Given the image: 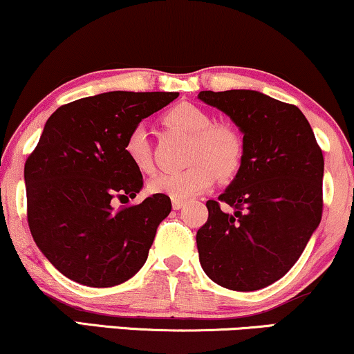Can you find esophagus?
I'll list each match as a JSON object with an SVG mask.
<instances>
[{"label": "esophagus", "instance_id": "34e87169", "mask_svg": "<svg viewBox=\"0 0 354 354\" xmlns=\"http://www.w3.org/2000/svg\"><path fill=\"white\" fill-rule=\"evenodd\" d=\"M171 205H173L174 210H180L183 205H185V201H183V199H173Z\"/></svg>", "mask_w": 354, "mask_h": 354}]
</instances>
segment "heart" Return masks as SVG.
I'll return each instance as SVG.
<instances>
[{
  "label": "heart",
  "mask_w": 354,
  "mask_h": 354,
  "mask_svg": "<svg viewBox=\"0 0 354 354\" xmlns=\"http://www.w3.org/2000/svg\"><path fill=\"white\" fill-rule=\"evenodd\" d=\"M165 122L192 136L191 167L163 171L153 176L149 187L155 194L187 199L210 189L217 180L236 174L243 162V140L234 127L216 124L212 114L192 102H180L165 114ZM124 153L140 171H150L153 155L149 131L144 124L133 125L124 138Z\"/></svg>",
  "instance_id": "obj_1"
}]
</instances>
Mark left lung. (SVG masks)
I'll return each instance as SVG.
<instances>
[{"label":"left lung","mask_w":354,"mask_h":354,"mask_svg":"<svg viewBox=\"0 0 354 354\" xmlns=\"http://www.w3.org/2000/svg\"><path fill=\"white\" fill-rule=\"evenodd\" d=\"M243 133V162L198 230L199 261L214 283L258 290L296 265L324 210V155L297 106L252 89L201 91Z\"/></svg>","instance_id":"obj_1"}]
</instances>
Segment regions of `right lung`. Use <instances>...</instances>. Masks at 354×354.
Here are the masks:
<instances>
[{"mask_svg": "<svg viewBox=\"0 0 354 354\" xmlns=\"http://www.w3.org/2000/svg\"><path fill=\"white\" fill-rule=\"evenodd\" d=\"M180 93L111 91L60 106L24 165L28 222L35 245L62 274L89 288H111L144 266L160 222L171 210L165 194L140 204V169L124 153L133 125Z\"/></svg>", "mask_w": 354, "mask_h": 354, "instance_id": "add662e5", "label": "right lung"}]
</instances>
